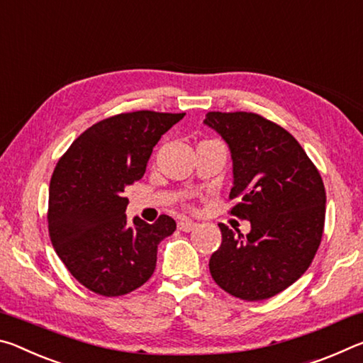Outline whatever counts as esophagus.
<instances>
[{
	"label": "esophagus",
	"instance_id": "obj_1",
	"mask_svg": "<svg viewBox=\"0 0 363 363\" xmlns=\"http://www.w3.org/2000/svg\"><path fill=\"white\" fill-rule=\"evenodd\" d=\"M196 223H192V220H189V219H182L179 224H177V227H179V230H182V232H192V230H195L196 229Z\"/></svg>",
	"mask_w": 363,
	"mask_h": 363
}]
</instances>
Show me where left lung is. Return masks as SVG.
<instances>
[{
	"instance_id": "8db88e82",
	"label": "left lung",
	"mask_w": 363,
	"mask_h": 363,
	"mask_svg": "<svg viewBox=\"0 0 363 363\" xmlns=\"http://www.w3.org/2000/svg\"><path fill=\"white\" fill-rule=\"evenodd\" d=\"M205 125L229 145L243 237L219 224L223 243L210 259L214 281L245 301L272 298L293 285L318 250L325 224L323 181L303 147L284 128L250 112H210Z\"/></svg>"
}]
</instances>
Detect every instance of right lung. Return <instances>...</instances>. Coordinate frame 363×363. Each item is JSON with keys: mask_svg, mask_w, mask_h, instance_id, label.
Returning <instances> with one entry per match:
<instances>
[{"mask_svg": "<svg viewBox=\"0 0 363 363\" xmlns=\"http://www.w3.org/2000/svg\"><path fill=\"white\" fill-rule=\"evenodd\" d=\"M186 113H120L88 128L59 160L49 184L48 227L60 261L79 284L102 296L143 286L157 248L176 230L162 214L153 224L126 219L123 192L145 173L153 147Z\"/></svg>", "mask_w": 363, "mask_h": 363, "instance_id": "obj_1", "label": "right lung"}]
</instances>
